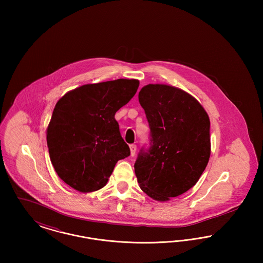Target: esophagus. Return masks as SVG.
<instances>
[{"label":"esophagus","mask_w":263,"mask_h":263,"mask_svg":"<svg viewBox=\"0 0 263 263\" xmlns=\"http://www.w3.org/2000/svg\"><path fill=\"white\" fill-rule=\"evenodd\" d=\"M136 150H137V146L136 145H130V152H131V156L133 157V156H135V154H136Z\"/></svg>","instance_id":"obj_1"}]
</instances>
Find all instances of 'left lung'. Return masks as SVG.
I'll use <instances>...</instances> for the list:
<instances>
[{
  "label": "left lung",
  "instance_id": "1",
  "mask_svg": "<svg viewBox=\"0 0 263 263\" xmlns=\"http://www.w3.org/2000/svg\"><path fill=\"white\" fill-rule=\"evenodd\" d=\"M139 102L150 126L151 147L134 164L140 188L164 202L199 180L211 154L210 119L200 102L181 88L149 84Z\"/></svg>",
  "mask_w": 263,
  "mask_h": 263
}]
</instances>
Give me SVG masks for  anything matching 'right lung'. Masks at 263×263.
Returning a JSON list of instances; mask_svg holds the SVG:
<instances>
[{"label":"right lung","mask_w":263,"mask_h":263,"mask_svg":"<svg viewBox=\"0 0 263 263\" xmlns=\"http://www.w3.org/2000/svg\"><path fill=\"white\" fill-rule=\"evenodd\" d=\"M138 87L135 79L88 84L57 101L46 139L51 163L65 183L84 193L97 191L130 155L114 115Z\"/></svg>","instance_id":"obj_1"}]
</instances>
